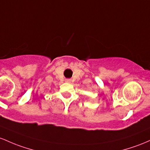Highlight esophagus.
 I'll use <instances>...</instances> for the list:
<instances>
[{"label": "esophagus", "instance_id": "1", "mask_svg": "<svg viewBox=\"0 0 150 150\" xmlns=\"http://www.w3.org/2000/svg\"><path fill=\"white\" fill-rule=\"evenodd\" d=\"M66 82H70V79H66Z\"/></svg>", "mask_w": 150, "mask_h": 150}]
</instances>
